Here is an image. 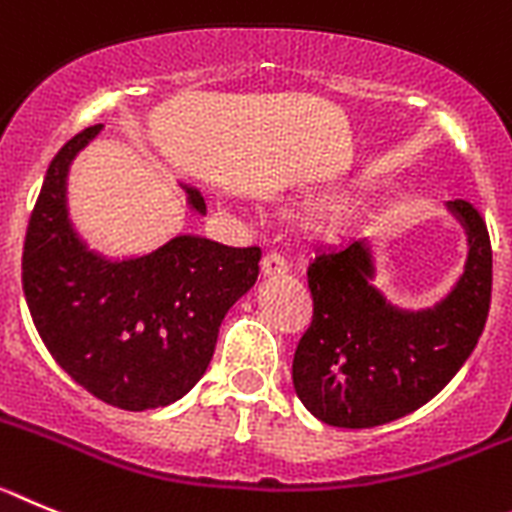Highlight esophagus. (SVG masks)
I'll return each mask as SVG.
<instances>
[{
  "label": "esophagus",
  "instance_id": "1",
  "mask_svg": "<svg viewBox=\"0 0 512 512\" xmlns=\"http://www.w3.org/2000/svg\"><path fill=\"white\" fill-rule=\"evenodd\" d=\"M260 270L265 278H275V275H283L285 270H288V262H285V257L280 255V252L270 250L265 257H262Z\"/></svg>",
  "mask_w": 512,
  "mask_h": 512
}]
</instances>
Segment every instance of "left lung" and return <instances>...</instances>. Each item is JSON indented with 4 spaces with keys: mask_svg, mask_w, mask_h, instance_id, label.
Segmentation results:
<instances>
[{
    "mask_svg": "<svg viewBox=\"0 0 512 512\" xmlns=\"http://www.w3.org/2000/svg\"><path fill=\"white\" fill-rule=\"evenodd\" d=\"M467 234V262L436 306L411 311L375 285L367 239L321 247L308 265L313 321L293 354V388L319 421L372 428L439 395L477 347L492 293L487 224L469 201H446Z\"/></svg>",
    "mask_w": 512,
    "mask_h": 512,
    "instance_id": "8db88e82",
    "label": "left lung"
}]
</instances>
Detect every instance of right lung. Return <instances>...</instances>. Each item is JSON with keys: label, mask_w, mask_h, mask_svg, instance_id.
<instances>
[{"label": "right lung", "mask_w": 512, "mask_h": 512, "mask_svg": "<svg viewBox=\"0 0 512 512\" xmlns=\"http://www.w3.org/2000/svg\"><path fill=\"white\" fill-rule=\"evenodd\" d=\"M101 132H78L45 173L27 224L22 290L53 359L122 411L176 403L201 380L229 308L255 285L260 247L178 234L147 255L112 260L91 250L68 214V170ZM204 216L199 188L181 183Z\"/></svg>", "instance_id": "1"}]
</instances>
